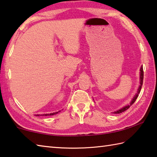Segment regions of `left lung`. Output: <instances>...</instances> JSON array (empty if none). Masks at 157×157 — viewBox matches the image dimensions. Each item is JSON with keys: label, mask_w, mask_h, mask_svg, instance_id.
Masks as SVG:
<instances>
[{"label": "left lung", "mask_w": 157, "mask_h": 157, "mask_svg": "<svg viewBox=\"0 0 157 157\" xmlns=\"http://www.w3.org/2000/svg\"><path fill=\"white\" fill-rule=\"evenodd\" d=\"M140 71H141V72H140V86H139V88L138 91H137V93H136V95H135V96L134 97V98L132 99V101L130 102V104L129 105H127V106L121 108V109H119V110L116 111V112H114V113H115V114H119V113H121L124 112V111H126V110H128V108H130V106H132V105L134 103H135V101H136V98H137L139 94V93H140V91H141V88L142 84H143V80H144V69H143V67H141Z\"/></svg>", "instance_id": "obj_1"}]
</instances>
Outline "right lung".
Instances as JSON below:
<instances>
[{
    "label": "right lung",
    "mask_w": 157,
    "mask_h": 157,
    "mask_svg": "<svg viewBox=\"0 0 157 157\" xmlns=\"http://www.w3.org/2000/svg\"><path fill=\"white\" fill-rule=\"evenodd\" d=\"M58 113V112L53 113H51V114H45V115H42V116H44V115H45V116H47V115H56V114H57ZM37 116H39V115H37Z\"/></svg>",
    "instance_id": "obj_1"
}]
</instances>
